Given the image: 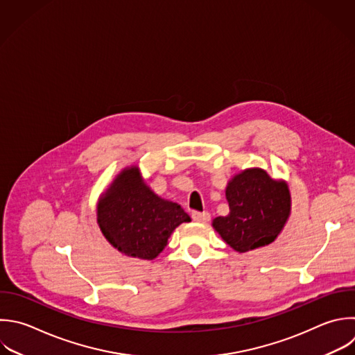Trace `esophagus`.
Listing matches in <instances>:
<instances>
[{
    "instance_id": "1",
    "label": "esophagus",
    "mask_w": 355,
    "mask_h": 355,
    "mask_svg": "<svg viewBox=\"0 0 355 355\" xmlns=\"http://www.w3.org/2000/svg\"><path fill=\"white\" fill-rule=\"evenodd\" d=\"M191 218H193V220H196L198 223H207V222H209L211 215L208 212H193Z\"/></svg>"
}]
</instances>
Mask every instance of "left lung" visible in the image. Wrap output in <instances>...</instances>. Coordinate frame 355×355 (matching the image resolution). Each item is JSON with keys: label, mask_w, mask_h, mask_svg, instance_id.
Here are the masks:
<instances>
[{"label": "left lung", "mask_w": 355, "mask_h": 355, "mask_svg": "<svg viewBox=\"0 0 355 355\" xmlns=\"http://www.w3.org/2000/svg\"><path fill=\"white\" fill-rule=\"evenodd\" d=\"M225 196L230 212L215 218L212 227L237 252L273 243L291 214L288 184L262 168H247L234 175Z\"/></svg>", "instance_id": "obj_1"}]
</instances>
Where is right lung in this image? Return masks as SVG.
Listing matches in <instances>:
<instances>
[{
    "instance_id": "obj_1",
    "label": "right lung",
    "mask_w": 355,
    "mask_h": 355,
    "mask_svg": "<svg viewBox=\"0 0 355 355\" xmlns=\"http://www.w3.org/2000/svg\"><path fill=\"white\" fill-rule=\"evenodd\" d=\"M190 216L173 201L155 194L137 165L122 169L100 196L97 223L107 241L119 252L154 259L173 230Z\"/></svg>"
}]
</instances>
